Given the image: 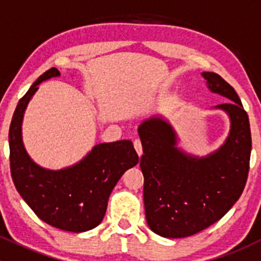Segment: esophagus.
<instances>
[{"label": "esophagus", "mask_w": 261, "mask_h": 261, "mask_svg": "<svg viewBox=\"0 0 261 261\" xmlns=\"http://www.w3.org/2000/svg\"><path fill=\"white\" fill-rule=\"evenodd\" d=\"M134 147H135L139 156H141V155H143V146H141V141L139 140V139H136V140L134 141Z\"/></svg>", "instance_id": "34e87169"}]
</instances>
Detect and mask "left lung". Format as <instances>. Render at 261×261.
<instances>
[{
	"mask_svg": "<svg viewBox=\"0 0 261 261\" xmlns=\"http://www.w3.org/2000/svg\"><path fill=\"white\" fill-rule=\"evenodd\" d=\"M202 75L210 91L230 99L216 106L231 121L220 149L203 158L192 156L178 149L174 130L162 117L139 126L146 221L163 238L192 236L221 220L240 198L249 174L251 133L243 103L221 75Z\"/></svg>",
	"mask_w": 261,
	"mask_h": 261,
	"instance_id": "1",
	"label": "left lung"
}]
</instances>
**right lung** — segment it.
<instances>
[{
	"label": "right lung",
	"instance_id": "1",
	"mask_svg": "<svg viewBox=\"0 0 261 261\" xmlns=\"http://www.w3.org/2000/svg\"><path fill=\"white\" fill-rule=\"evenodd\" d=\"M50 68L18 101L9 131L10 168L20 196L40 220L53 227L84 232L103 220L107 202L123 173L139 163L130 140L98 144L73 167L49 170L39 167L26 152L21 138L23 112L43 81L58 77Z\"/></svg>",
	"mask_w": 261,
	"mask_h": 261
}]
</instances>
